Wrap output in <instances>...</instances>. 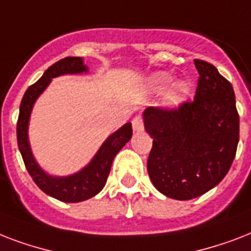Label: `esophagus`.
<instances>
[{"label": "esophagus", "instance_id": "esophagus-1", "mask_svg": "<svg viewBox=\"0 0 251 251\" xmlns=\"http://www.w3.org/2000/svg\"><path fill=\"white\" fill-rule=\"evenodd\" d=\"M131 124H133V130L135 133H141V131L145 130V124H143V118H142L141 114L135 116V117L133 118Z\"/></svg>", "mask_w": 251, "mask_h": 251}]
</instances>
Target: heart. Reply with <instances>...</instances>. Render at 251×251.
Returning <instances> with one entry per match:
<instances>
[{
    "label": "heart",
    "mask_w": 251,
    "mask_h": 251,
    "mask_svg": "<svg viewBox=\"0 0 251 251\" xmlns=\"http://www.w3.org/2000/svg\"><path fill=\"white\" fill-rule=\"evenodd\" d=\"M171 82V76L167 75V74H157L155 76V83L159 87H165L168 83ZM186 94V86L185 84H178L176 86V88L172 91L171 94L167 96V102L169 105H177L181 100L183 99Z\"/></svg>",
    "instance_id": "1"
}]
</instances>
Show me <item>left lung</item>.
Listing matches in <instances>:
<instances>
[{"mask_svg":"<svg viewBox=\"0 0 251 251\" xmlns=\"http://www.w3.org/2000/svg\"><path fill=\"white\" fill-rule=\"evenodd\" d=\"M199 73L194 100L177 108L150 106L145 129L152 138L147 171L169 198L204 194L229 171L240 139V116L229 80L214 65L194 60Z\"/></svg>","mask_w":251,"mask_h":251,"instance_id":"8db88e82","label":"left lung"}]
</instances>
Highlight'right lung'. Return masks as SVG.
Here are the masks:
<instances>
[{
	"label": "right lung",
	"instance_id": "obj_1",
	"mask_svg": "<svg viewBox=\"0 0 251 251\" xmlns=\"http://www.w3.org/2000/svg\"><path fill=\"white\" fill-rule=\"evenodd\" d=\"M83 72H87V68L83 65V60L80 57H65L62 60L57 61L52 66H49L45 70L44 75L41 76L36 83L29 86L23 95L17 122L18 147L33 182L36 183L45 194L66 203L82 202L88 198H92L101 191L109 175L114 156L130 141V138L133 135L131 124L127 122L104 142V145L100 147L90 164L80 172L69 177H52L47 175L37 165L31 153L28 138H27L29 113L32 110L33 102L39 98V95L47 88L52 78L64 75V74H76V73Z\"/></svg>",
	"mask_w": 251,
	"mask_h": 251
}]
</instances>
